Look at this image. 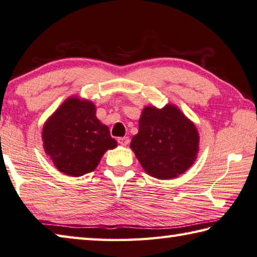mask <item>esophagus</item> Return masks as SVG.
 <instances>
[{"label":"esophagus","mask_w":257,"mask_h":257,"mask_svg":"<svg viewBox=\"0 0 257 257\" xmlns=\"http://www.w3.org/2000/svg\"><path fill=\"white\" fill-rule=\"evenodd\" d=\"M117 142H118L121 146H127L130 143V139L127 137H120L117 139Z\"/></svg>","instance_id":"esophagus-1"}]
</instances>
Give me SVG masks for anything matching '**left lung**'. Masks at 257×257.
<instances>
[{
  "label": "left lung",
  "instance_id": "1",
  "mask_svg": "<svg viewBox=\"0 0 257 257\" xmlns=\"http://www.w3.org/2000/svg\"><path fill=\"white\" fill-rule=\"evenodd\" d=\"M199 133L172 105L146 107L131 148L146 172L159 179L175 178L191 167L199 150Z\"/></svg>",
  "mask_w": 257,
  "mask_h": 257
}]
</instances>
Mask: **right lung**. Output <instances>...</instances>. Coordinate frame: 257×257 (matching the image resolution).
<instances>
[{
	"label": "right lung",
	"instance_id": "obj_1",
	"mask_svg": "<svg viewBox=\"0 0 257 257\" xmlns=\"http://www.w3.org/2000/svg\"><path fill=\"white\" fill-rule=\"evenodd\" d=\"M43 141L55 167L75 177L96 169L103 154L117 146L93 103L78 98H69L54 112L44 126Z\"/></svg>",
	"mask_w": 257,
	"mask_h": 257
}]
</instances>
